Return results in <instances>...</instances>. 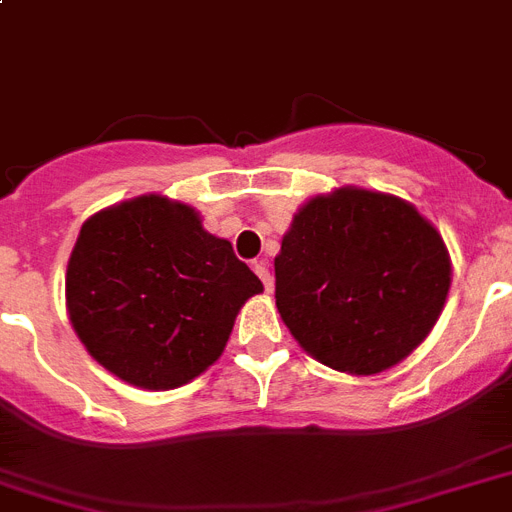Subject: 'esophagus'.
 I'll return each instance as SVG.
<instances>
[{
	"mask_svg": "<svg viewBox=\"0 0 512 512\" xmlns=\"http://www.w3.org/2000/svg\"><path fill=\"white\" fill-rule=\"evenodd\" d=\"M252 268H255V273L257 276H260V281H263V286H265V291H273V276H270V270H268V265L265 263H255L252 265Z\"/></svg>",
	"mask_w": 512,
	"mask_h": 512,
	"instance_id": "1",
	"label": "esophagus"
}]
</instances>
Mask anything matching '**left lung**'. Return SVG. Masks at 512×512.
I'll use <instances>...</instances> for the list:
<instances>
[{
	"mask_svg": "<svg viewBox=\"0 0 512 512\" xmlns=\"http://www.w3.org/2000/svg\"><path fill=\"white\" fill-rule=\"evenodd\" d=\"M450 289L442 236L414 205L343 187L312 197L276 257V307L317 362L390 369L429 336Z\"/></svg>",
	"mask_w": 512,
	"mask_h": 512,
	"instance_id": "1",
	"label": "left lung"
}]
</instances>
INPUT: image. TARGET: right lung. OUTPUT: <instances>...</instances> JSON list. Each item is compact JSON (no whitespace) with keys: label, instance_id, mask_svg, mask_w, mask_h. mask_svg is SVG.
Wrapping results in <instances>:
<instances>
[{"label":"right lung","instance_id":"1","mask_svg":"<svg viewBox=\"0 0 512 512\" xmlns=\"http://www.w3.org/2000/svg\"><path fill=\"white\" fill-rule=\"evenodd\" d=\"M260 278L190 205L143 195L83 223L67 265L77 338L119 380L171 390L221 356Z\"/></svg>","mask_w":512,"mask_h":512}]
</instances>
